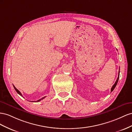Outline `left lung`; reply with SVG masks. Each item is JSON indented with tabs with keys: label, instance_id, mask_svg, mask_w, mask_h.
<instances>
[{
	"label": "left lung",
	"instance_id": "1",
	"mask_svg": "<svg viewBox=\"0 0 132 132\" xmlns=\"http://www.w3.org/2000/svg\"><path fill=\"white\" fill-rule=\"evenodd\" d=\"M119 72H118V77L117 79V80H116V81L115 82V84L113 85V86L111 88V92H112L113 91V89L115 88L117 84V83H118V80H119Z\"/></svg>",
	"mask_w": 132,
	"mask_h": 132
}]
</instances>
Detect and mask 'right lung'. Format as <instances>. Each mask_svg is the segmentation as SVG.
I'll list each match as a JSON object with an SVG mask.
<instances>
[{
    "instance_id": "right-lung-1",
    "label": "right lung",
    "mask_w": 132,
    "mask_h": 132,
    "mask_svg": "<svg viewBox=\"0 0 132 132\" xmlns=\"http://www.w3.org/2000/svg\"><path fill=\"white\" fill-rule=\"evenodd\" d=\"M13 86H14V89H15V91H16V92L19 94V95H20V96H22V94L21 93V92H20L19 91V90H18V89H16V88H15V86H14V85H13ZM44 98H45V97H43V98H41V99H40V100H37V101H35V102H39V101H40L41 100H43V99Z\"/></svg>"
}]
</instances>
